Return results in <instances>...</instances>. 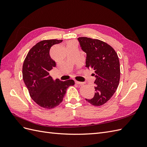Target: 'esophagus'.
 I'll use <instances>...</instances> for the list:
<instances>
[{"mask_svg":"<svg viewBox=\"0 0 147 147\" xmlns=\"http://www.w3.org/2000/svg\"><path fill=\"white\" fill-rule=\"evenodd\" d=\"M75 83L76 84H80V85H83V84H84L83 82H78V81H76L75 80Z\"/></svg>","mask_w":147,"mask_h":147,"instance_id":"obj_1","label":"esophagus"}]
</instances>
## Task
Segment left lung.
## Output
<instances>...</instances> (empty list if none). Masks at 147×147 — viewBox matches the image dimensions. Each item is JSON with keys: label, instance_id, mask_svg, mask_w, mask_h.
<instances>
[{"label": "left lung", "instance_id": "1", "mask_svg": "<svg viewBox=\"0 0 147 147\" xmlns=\"http://www.w3.org/2000/svg\"><path fill=\"white\" fill-rule=\"evenodd\" d=\"M81 49L86 54V67L93 70L96 78L95 94L86 100L100 106L110 99L118 86L120 78V65L117 53L104 42L88 37L77 38Z\"/></svg>", "mask_w": 147, "mask_h": 147}]
</instances>
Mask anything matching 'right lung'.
Returning <instances> with one entry per match:
<instances>
[{"instance_id":"right-lung-1","label":"right lung","mask_w":147,"mask_h":147,"mask_svg":"<svg viewBox=\"0 0 147 147\" xmlns=\"http://www.w3.org/2000/svg\"><path fill=\"white\" fill-rule=\"evenodd\" d=\"M63 40H47L38 42L30 49L24 61L23 78L30 96L39 106L53 109L63 100L67 88L74 85L73 80H53L50 71L56 64L50 55L51 47Z\"/></svg>"}]
</instances>
